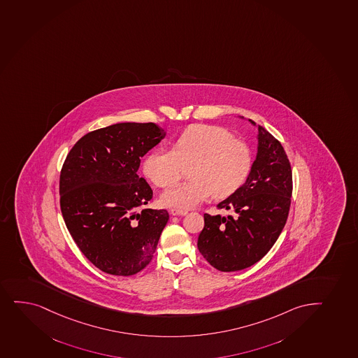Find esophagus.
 <instances>
[{"instance_id":"34e87169","label":"esophagus","mask_w":358,"mask_h":358,"mask_svg":"<svg viewBox=\"0 0 358 358\" xmlns=\"http://www.w3.org/2000/svg\"><path fill=\"white\" fill-rule=\"evenodd\" d=\"M170 213L173 214V215H187L188 210H185V209L173 208L171 209Z\"/></svg>"}]
</instances>
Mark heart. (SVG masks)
Returning a JSON list of instances; mask_svg holds the SVG:
<instances>
[{"label": "heart", "mask_w": 358, "mask_h": 358, "mask_svg": "<svg viewBox=\"0 0 358 358\" xmlns=\"http://www.w3.org/2000/svg\"><path fill=\"white\" fill-rule=\"evenodd\" d=\"M252 165L245 141L229 129L213 124H192L177 136L173 150H155L145 158V176L157 187L168 188L180 181L189 166L192 182L162 194L163 205L188 209L213 195L226 199L244 185Z\"/></svg>", "instance_id": "obj_1"}]
</instances>
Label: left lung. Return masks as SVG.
I'll return each instance as SVG.
<instances>
[{
	"instance_id": "1",
	"label": "left lung",
	"mask_w": 358,
	"mask_h": 358,
	"mask_svg": "<svg viewBox=\"0 0 358 358\" xmlns=\"http://www.w3.org/2000/svg\"><path fill=\"white\" fill-rule=\"evenodd\" d=\"M251 124H256L249 120ZM257 156L246 182L217 208L236 215L205 214L197 248L220 271L245 269L264 257L285 227L293 192L289 159L276 138L258 124Z\"/></svg>"
}]
</instances>
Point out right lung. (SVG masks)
Instances as JSON below:
<instances>
[{"mask_svg":"<svg viewBox=\"0 0 358 358\" xmlns=\"http://www.w3.org/2000/svg\"><path fill=\"white\" fill-rule=\"evenodd\" d=\"M164 137L153 122H120L87 133L66 156L59 178L65 225L103 273L131 276L152 259L169 214L144 208L152 189L137 173L141 157Z\"/></svg>","mask_w":358,"mask_h":358,"instance_id":"right-lung-1","label":"right lung"}]
</instances>
